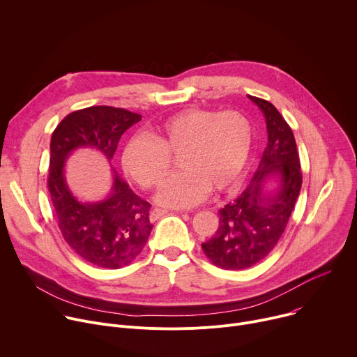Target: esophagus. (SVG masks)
I'll return each mask as SVG.
<instances>
[{
	"instance_id": "esophagus-1",
	"label": "esophagus",
	"mask_w": 357,
	"mask_h": 357,
	"mask_svg": "<svg viewBox=\"0 0 357 357\" xmlns=\"http://www.w3.org/2000/svg\"><path fill=\"white\" fill-rule=\"evenodd\" d=\"M167 214V210H162V208H153L150 213V221H157L158 218H162L163 215Z\"/></svg>"
}]
</instances>
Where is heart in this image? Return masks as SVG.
<instances>
[{
  "label": "heart",
  "instance_id": "1",
  "mask_svg": "<svg viewBox=\"0 0 357 357\" xmlns=\"http://www.w3.org/2000/svg\"><path fill=\"white\" fill-rule=\"evenodd\" d=\"M254 142L250 119L238 110L185 109L158 125L150 139L135 137L123 151V169L143 188L160 184L178 158L180 174L169 178L155 202L169 208H190L211 191L225 192L238 184Z\"/></svg>",
  "mask_w": 357,
  "mask_h": 357
}]
</instances>
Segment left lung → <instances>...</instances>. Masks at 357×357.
I'll return each mask as SVG.
<instances>
[{"mask_svg":"<svg viewBox=\"0 0 357 357\" xmlns=\"http://www.w3.org/2000/svg\"><path fill=\"white\" fill-rule=\"evenodd\" d=\"M264 113L268 143L258 169L236 199L220 211L215 235L202 244L208 259L224 269H245L264 259L280 241L302 185L292 129L268 100L250 96Z\"/></svg>","mask_w":357,"mask_h":357,"instance_id":"left-lung-1","label":"left lung"}]
</instances>
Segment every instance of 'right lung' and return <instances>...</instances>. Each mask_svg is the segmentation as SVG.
<instances>
[{"mask_svg":"<svg viewBox=\"0 0 357 357\" xmlns=\"http://www.w3.org/2000/svg\"><path fill=\"white\" fill-rule=\"evenodd\" d=\"M142 116L126 109L91 106L69 113L51 139L48 188L58 225L68 245L86 262L119 269L129 265L144 248L153 225L150 204L136 195L113 170V183L105 199L84 203L65 180V163L77 149H95L110 163L122 135Z\"/></svg>","mask_w":357,"mask_h":357,"instance_id":"1","label":"right lung"}]
</instances>
